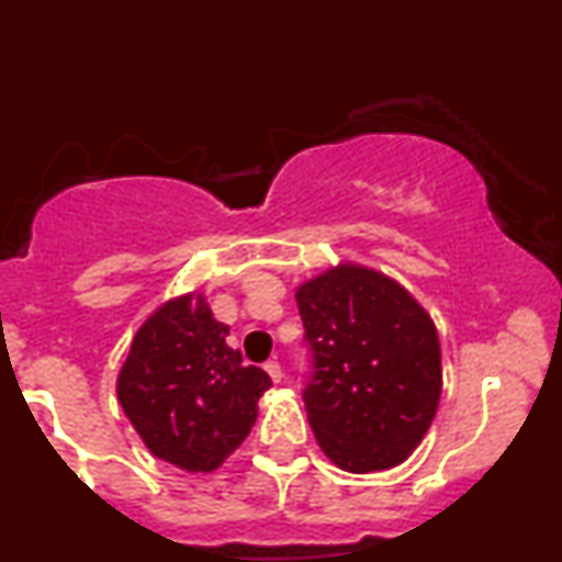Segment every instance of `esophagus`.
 <instances>
[{
	"label": "esophagus",
	"mask_w": 562,
	"mask_h": 562,
	"mask_svg": "<svg viewBox=\"0 0 562 562\" xmlns=\"http://www.w3.org/2000/svg\"><path fill=\"white\" fill-rule=\"evenodd\" d=\"M263 370H267V375L274 380V383H280L282 380V367H280V362H277V359H269L267 364H263Z\"/></svg>",
	"instance_id": "esophagus-1"
}]
</instances>
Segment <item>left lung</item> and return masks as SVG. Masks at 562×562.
<instances>
[{"label": "left lung", "instance_id": "1", "mask_svg": "<svg viewBox=\"0 0 562 562\" xmlns=\"http://www.w3.org/2000/svg\"><path fill=\"white\" fill-rule=\"evenodd\" d=\"M295 301L314 357L303 402L319 449L348 473L402 465L441 398L430 314L393 277L351 261L303 282Z\"/></svg>", "mask_w": 562, "mask_h": 562}]
</instances>
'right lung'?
<instances>
[{"instance_id":"add662e5","label":"right lung","mask_w":562,"mask_h":562,"mask_svg":"<svg viewBox=\"0 0 562 562\" xmlns=\"http://www.w3.org/2000/svg\"><path fill=\"white\" fill-rule=\"evenodd\" d=\"M229 325L203 293L160 303L134 335L115 393L158 460L211 473L245 441L272 385L261 367L227 346Z\"/></svg>"}]
</instances>
